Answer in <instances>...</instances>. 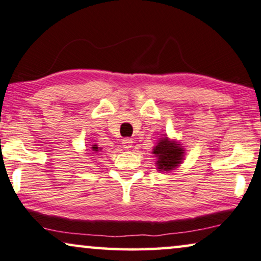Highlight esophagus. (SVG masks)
<instances>
[{
  "label": "esophagus",
  "mask_w": 261,
  "mask_h": 261,
  "mask_svg": "<svg viewBox=\"0 0 261 261\" xmlns=\"http://www.w3.org/2000/svg\"><path fill=\"white\" fill-rule=\"evenodd\" d=\"M132 143H134V141H132V139H130V138H124L123 141H122L123 147H124V149H125V150L130 149V147L132 146Z\"/></svg>",
  "instance_id": "34e87169"
}]
</instances>
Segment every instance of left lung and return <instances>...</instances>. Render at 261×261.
<instances>
[{"label":"left lung","instance_id":"obj_1","mask_svg":"<svg viewBox=\"0 0 261 261\" xmlns=\"http://www.w3.org/2000/svg\"><path fill=\"white\" fill-rule=\"evenodd\" d=\"M152 153L157 157V169L166 172L176 169L184 159L182 146L177 142L170 141L168 137L161 138V141L157 142Z\"/></svg>","mask_w":261,"mask_h":261}]
</instances>
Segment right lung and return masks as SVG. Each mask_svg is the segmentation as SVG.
<instances>
[{
  "mask_svg": "<svg viewBox=\"0 0 261 261\" xmlns=\"http://www.w3.org/2000/svg\"><path fill=\"white\" fill-rule=\"evenodd\" d=\"M93 152H98V150H100V149H98V146L97 145H92V149H91Z\"/></svg>",
  "mask_w": 261,
  "mask_h": 261,
  "instance_id": "right-lung-1",
  "label": "right lung"
}]
</instances>
